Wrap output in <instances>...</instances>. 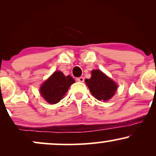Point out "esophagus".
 <instances>
[{
  "label": "esophagus",
  "instance_id": "1",
  "mask_svg": "<svg viewBox=\"0 0 156 156\" xmlns=\"http://www.w3.org/2000/svg\"><path fill=\"white\" fill-rule=\"evenodd\" d=\"M76 80L77 81H78V82H83L84 81V78H83V77H80V78H78L76 79Z\"/></svg>",
  "mask_w": 156,
  "mask_h": 156
}]
</instances>
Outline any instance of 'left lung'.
Returning a JSON list of instances; mask_svg holds the SVG:
<instances>
[{"instance_id":"obj_1","label":"left lung","mask_w":156,"mask_h":156,"mask_svg":"<svg viewBox=\"0 0 156 156\" xmlns=\"http://www.w3.org/2000/svg\"><path fill=\"white\" fill-rule=\"evenodd\" d=\"M92 94L98 101H107L115 94L117 84L100 69H93L92 76L85 80Z\"/></svg>"}]
</instances>
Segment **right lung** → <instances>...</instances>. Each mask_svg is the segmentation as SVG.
<instances>
[{
	"instance_id": "add662e5",
	"label": "right lung",
	"mask_w": 156,
	"mask_h": 156,
	"mask_svg": "<svg viewBox=\"0 0 156 156\" xmlns=\"http://www.w3.org/2000/svg\"><path fill=\"white\" fill-rule=\"evenodd\" d=\"M75 83L70 76H65L61 71H55L41 86L39 92L50 104H55L63 98L69 87Z\"/></svg>"
}]
</instances>
